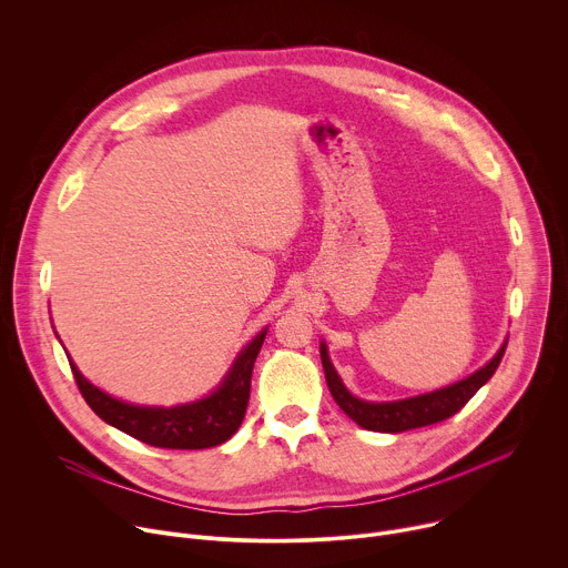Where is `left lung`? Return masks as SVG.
Instances as JSON below:
<instances>
[{
	"mask_svg": "<svg viewBox=\"0 0 568 568\" xmlns=\"http://www.w3.org/2000/svg\"><path fill=\"white\" fill-rule=\"evenodd\" d=\"M506 346H508V339L504 342V346L497 351V355L488 364L478 368L476 373H471L469 377H465L456 384H449L445 388L425 393V395L395 399V402H366V399L355 397L344 386L342 377L337 375V371L328 357V348L323 342H321V364H323V371H326V382H328V388H331L335 402L339 404V409L348 418H353L359 427H364L368 432L399 434V432H409V429H418V427H427V425L447 420L454 414H458L469 402V397L495 375V371L499 368L501 357L506 353Z\"/></svg>",
	"mask_w": 568,
	"mask_h": 568,
	"instance_id": "obj_1",
	"label": "left lung"
}]
</instances>
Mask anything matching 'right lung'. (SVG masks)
<instances>
[{
    "mask_svg": "<svg viewBox=\"0 0 568 568\" xmlns=\"http://www.w3.org/2000/svg\"><path fill=\"white\" fill-rule=\"evenodd\" d=\"M265 335L267 331L258 333L245 346V351H240L231 371L211 395L191 404H178V407L169 409L139 407V404L116 399L80 375L71 359L69 366L85 402L108 425L152 447L206 449L229 440L237 432L242 418H245L252 388V371Z\"/></svg>",
    "mask_w": 568,
    "mask_h": 568,
    "instance_id": "add662e5",
    "label": "right lung"
}]
</instances>
